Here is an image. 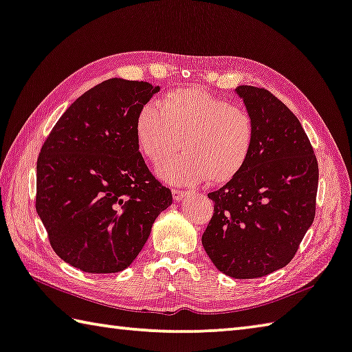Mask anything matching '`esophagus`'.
Returning <instances> with one entry per match:
<instances>
[{
	"mask_svg": "<svg viewBox=\"0 0 352 352\" xmlns=\"http://www.w3.org/2000/svg\"><path fill=\"white\" fill-rule=\"evenodd\" d=\"M188 195L186 190H182V189H172V197H174L175 201H182L184 197Z\"/></svg>",
	"mask_w": 352,
	"mask_h": 352,
	"instance_id": "1",
	"label": "esophagus"
}]
</instances>
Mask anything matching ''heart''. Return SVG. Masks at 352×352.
Returning a JSON list of instances; mask_svg holds the SVG:
<instances>
[{"mask_svg": "<svg viewBox=\"0 0 352 352\" xmlns=\"http://www.w3.org/2000/svg\"><path fill=\"white\" fill-rule=\"evenodd\" d=\"M137 146L152 164H163L182 148L186 154L162 166L158 175L172 184L208 180L221 184L237 177L252 154L255 123L245 107L197 87L175 89L146 103L133 123Z\"/></svg>", "mask_w": 352, "mask_h": 352, "instance_id": "heart-1", "label": "heart"}]
</instances>
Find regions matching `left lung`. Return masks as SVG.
Returning <instances> with one entry per match:
<instances>
[{
    "mask_svg": "<svg viewBox=\"0 0 352 352\" xmlns=\"http://www.w3.org/2000/svg\"><path fill=\"white\" fill-rule=\"evenodd\" d=\"M255 123L252 154L237 177L208 194L214 215L201 243L219 271L258 278L286 266L316 215L318 164L302 124L276 95L239 86Z\"/></svg>",
    "mask_w": 352,
    "mask_h": 352,
    "instance_id": "8db88e82",
    "label": "left lung"
}]
</instances>
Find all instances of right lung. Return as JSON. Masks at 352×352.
<instances>
[{
    "label": "right lung",
    "mask_w": 352,
    "mask_h": 352,
    "mask_svg": "<svg viewBox=\"0 0 352 352\" xmlns=\"http://www.w3.org/2000/svg\"><path fill=\"white\" fill-rule=\"evenodd\" d=\"M160 91L111 78L76 98L56 121L36 162V212L50 246L91 274L126 270L148 241L172 194L140 154L133 123Z\"/></svg>",
    "instance_id": "right-lung-1"
}]
</instances>
